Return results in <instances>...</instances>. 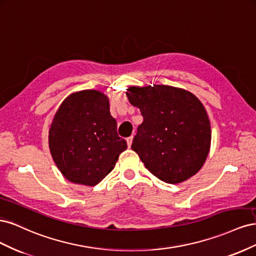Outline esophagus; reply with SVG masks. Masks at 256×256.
Listing matches in <instances>:
<instances>
[{"label": "esophagus", "mask_w": 256, "mask_h": 256, "mask_svg": "<svg viewBox=\"0 0 256 256\" xmlns=\"http://www.w3.org/2000/svg\"><path fill=\"white\" fill-rule=\"evenodd\" d=\"M132 138H134V136H129V138H127V144H128V147H130V146H131V144H132Z\"/></svg>", "instance_id": "esophagus-1"}]
</instances>
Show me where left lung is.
<instances>
[{"mask_svg":"<svg viewBox=\"0 0 256 256\" xmlns=\"http://www.w3.org/2000/svg\"><path fill=\"white\" fill-rule=\"evenodd\" d=\"M130 104L141 110L132 148L146 168L168 184L196 175L210 148V122L191 92L168 85L128 90Z\"/></svg>","mask_w":256,"mask_h":256,"instance_id":"left-lung-1","label":"left lung"}]
</instances>
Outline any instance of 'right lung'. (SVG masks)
Here are the masks:
<instances>
[{"instance_id":"obj_1","label":"right lung","mask_w":256,"mask_h":256,"mask_svg":"<svg viewBox=\"0 0 256 256\" xmlns=\"http://www.w3.org/2000/svg\"><path fill=\"white\" fill-rule=\"evenodd\" d=\"M52 158L66 180L96 186L115 166L127 142L118 134L109 99L86 90L68 96L49 131Z\"/></svg>"}]
</instances>
